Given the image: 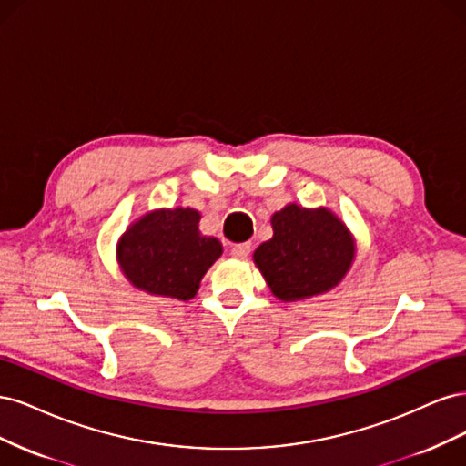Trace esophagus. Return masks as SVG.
Returning <instances> with one entry per match:
<instances>
[{
	"mask_svg": "<svg viewBox=\"0 0 466 466\" xmlns=\"http://www.w3.org/2000/svg\"><path fill=\"white\" fill-rule=\"evenodd\" d=\"M249 253H251V246L249 244H236L232 248V255H234V258H238V259H246Z\"/></svg>",
	"mask_w": 466,
	"mask_h": 466,
	"instance_id": "obj_1",
	"label": "esophagus"
}]
</instances>
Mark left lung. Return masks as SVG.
<instances>
[{
	"instance_id": "left-lung-1",
	"label": "left lung",
	"mask_w": 466,
	"mask_h": 466,
	"mask_svg": "<svg viewBox=\"0 0 466 466\" xmlns=\"http://www.w3.org/2000/svg\"><path fill=\"white\" fill-rule=\"evenodd\" d=\"M273 238L253 253L255 265L284 302L331 290L347 275L354 244L347 227L319 208L287 205L271 218Z\"/></svg>"
}]
</instances>
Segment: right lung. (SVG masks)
I'll return each mask as SVG.
<instances>
[{
	"mask_svg": "<svg viewBox=\"0 0 466 466\" xmlns=\"http://www.w3.org/2000/svg\"><path fill=\"white\" fill-rule=\"evenodd\" d=\"M193 208H164L143 217L119 239L117 258L135 287L167 298L189 299L220 255L217 238L201 236Z\"/></svg>",
	"mask_w": 466,
	"mask_h": 466,
	"instance_id": "right-lung-1",
	"label": "right lung"
}]
</instances>
